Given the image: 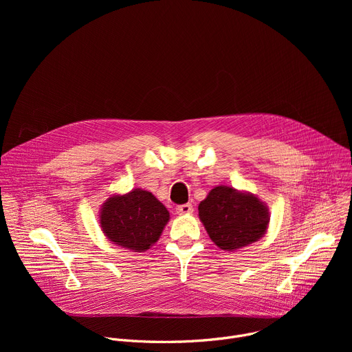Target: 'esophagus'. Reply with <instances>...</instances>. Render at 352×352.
<instances>
[{
    "label": "esophagus",
    "instance_id": "1",
    "mask_svg": "<svg viewBox=\"0 0 352 352\" xmlns=\"http://www.w3.org/2000/svg\"><path fill=\"white\" fill-rule=\"evenodd\" d=\"M193 212V208L190 204H185V205H179L177 206V213L178 214H190Z\"/></svg>",
    "mask_w": 352,
    "mask_h": 352
}]
</instances>
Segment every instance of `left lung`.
Masks as SVG:
<instances>
[{
  "label": "left lung",
  "instance_id": "8db88e82",
  "mask_svg": "<svg viewBox=\"0 0 352 352\" xmlns=\"http://www.w3.org/2000/svg\"><path fill=\"white\" fill-rule=\"evenodd\" d=\"M197 210L210 239L228 252L259 241L270 221L266 204L256 195L226 185L214 186Z\"/></svg>",
  "mask_w": 352,
  "mask_h": 352
}]
</instances>
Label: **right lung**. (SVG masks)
<instances>
[{
    "mask_svg": "<svg viewBox=\"0 0 352 352\" xmlns=\"http://www.w3.org/2000/svg\"><path fill=\"white\" fill-rule=\"evenodd\" d=\"M98 219L103 234L114 245L144 252L159 241L170 213L152 192L135 188L124 195H111Z\"/></svg>",
    "mask_w": 352,
    "mask_h": 352,
    "instance_id": "obj_1",
    "label": "right lung"
}]
</instances>
